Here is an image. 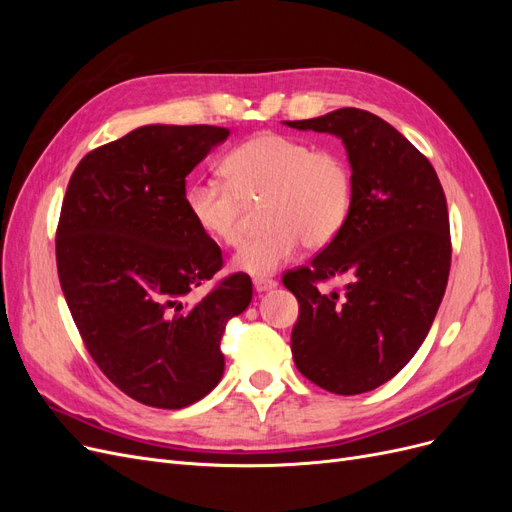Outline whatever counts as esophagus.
Wrapping results in <instances>:
<instances>
[{
	"label": "esophagus",
	"instance_id": "esophagus-1",
	"mask_svg": "<svg viewBox=\"0 0 512 512\" xmlns=\"http://www.w3.org/2000/svg\"><path fill=\"white\" fill-rule=\"evenodd\" d=\"M277 286L275 280H269V277H256L254 280V290L256 292H267V290H273Z\"/></svg>",
	"mask_w": 512,
	"mask_h": 512
}]
</instances>
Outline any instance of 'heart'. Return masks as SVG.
<instances>
[{
	"label": "heart",
	"instance_id": "b5f03b06",
	"mask_svg": "<svg viewBox=\"0 0 512 512\" xmlns=\"http://www.w3.org/2000/svg\"><path fill=\"white\" fill-rule=\"evenodd\" d=\"M226 181L200 179L185 192V205L207 237L235 247L241 241L243 203L265 200L256 237L232 256V269L269 277L301 245L327 247L344 228L352 205V168L337 149H314L301 138L260 132L222 162Z\"/></svg>",
	"mask_w": 512,
	"mask_h": 512
}]
</instances>
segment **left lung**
<instances>
[{
    "label": "left lung",
    "mask_w": 512,
    "mask_h": 512,
    "mask_svg": "<svg viewBox=\"0 0 512 512\" xmlns=\"http://www.w3.org/2000/svg\"><path fill=\"white\" fill-rule=\"evenodd\" d=\"M284 123L342 138L354 181L339 235L312 265L284 275L299 301L294 365L337 395L374 391L408 365L442 303L451 271L444 190L423 153L374 113L337 108ZM342 274V293L317 290Z\"/></svg>",
    "instance_id": "8db88e82"
}]
</instances>
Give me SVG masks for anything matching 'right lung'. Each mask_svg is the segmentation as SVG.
<instances>
[{"mask_svg": "<svg viewBox=\"0 0 512 512\" xmlns=\"http://www.w3.org/2000/svg\"><path fill=\"white\" fill-rule=\"evenodd\" d=\"M215 126L136 128L79 162L57 226V273L83 342L104 376L145 406L179 410L224 374L220 342L252 301V280L226 277L220 247L185 205V177L228 138Z\"/></svg>", "mask_w": 512, "mask_h": 512, "instance_id": "right-lung-1", "label": "right lung"}]
</instances>
